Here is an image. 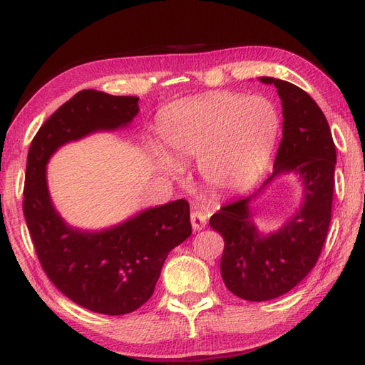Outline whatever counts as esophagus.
Listing matches in <instances>:
<instances>
[{
    "label": "esophagus",
    "instance_id": "1",
    "mask_svg": "<svg viewBox=\"0 0 365 365\" xmlns=\"http://www.w3.org/2000/svg\"><path fill=\"white\" fill-rule=\"evenodd\" d=\"M207 219H208V215L205 213V211L194 210L192 213H191V225H192V230H194V232H200L202 228H205Z\"/></svg>",
    "mask_w": 365,
    "mask_h": 365
}]
</instances>
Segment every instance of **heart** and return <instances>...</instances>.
<instances>
[{
    "label": "heart",
    "mask_w": 365,
    "mask_h": 365,
    "mask_svg": "<svg viewBox=\"0 0 365 365\" xmlns=\"http://www.w3.org/2000/svg\"><path fill=\"white\" fill-rule=\"evenodd\" d=\"M272 101L215 91L177 101L158 113L157 146L171 168L200 162L211 183L241 188L267 166L279 132Z\"/></svg>",
    "instance_id": "b5f03b06"
}]
</instances>
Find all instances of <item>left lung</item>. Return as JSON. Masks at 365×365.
I'll use <instances>...</instances> for the list:
<instances>
[{
  "label": "left lung",
  "instance_id": "obj_1",
  "mask_svg": "<svg viewBox=\"0 0 365 365\" xmlns=\"http://www.w3.org/2000/svg\"><path fill=\"white\" fill-rule=\"evenodd\" d=\"M274 83L283 106V138L274 173L297 172L305 199L299 213L278 232L261 235L251 222L248 203L260 192L236 199L210 217L224 238L221 275L227 289L249 302H264L289 292L316 266L331 222L336 146L327 118L307 91L291 82Z\"/></svg>",
  "mask_w": 365,
  "mask_h": 365
}]
</instances>
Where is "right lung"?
<instances>
[{
	"instance_id": "obj_1",
	"label": "right lung",
	"mask_w": 365,
	"mask_h": 365,
	"mask_svg": "<svg viewBox=\"0 0 365 365\" xmlns=\"http://www.w3.org/2000/svg\"><path fill=\"white\" fill-rule=\"evenodd\" d=\"M137 113L138 98L82 90L48 118L28 152L23 213L40 264L68 299L107 316L150 299L168 253L191 236L190 203L149 208L103 232L74 230L51 203L46 163L62 144L127 125Z\"/></svg>"
}]
</instances>
